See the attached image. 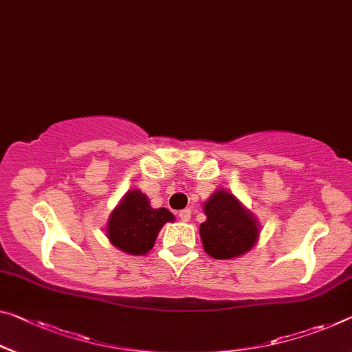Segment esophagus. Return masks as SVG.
I'll list each match as a JSON object with an SVG mask.
<instances>
[{"mask_svg": "<svg viewBox=\"0 0 352 352\" xmlns=\"http://www.w3.org/2000/svg\"><path fill=\"white\" fill-rule=\"evenodd\" d=\"M177 215H179V219H181L182 221H188V220L192 219V210H190V209H182L181 212L177 214Z\"/></svg>", "mask_w": 352, "mask_h": 352, "instance_id": "esophagus-1", "label": "esophagus"}]
</instances>
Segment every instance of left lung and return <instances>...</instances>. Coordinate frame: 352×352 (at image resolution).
Returning a JSON list of instances; mask_svg holds the SVG:
<instances>
[{
  "instance_id": "1",
  "label": "left lung",
  "mask_w": 352,
  "mask_h": 352,
  "mask_svg": "<svg viewBox=\"0 0 352 352\" xmlns=\"http://www.w3.org/2000/svg\"><path fill=\"white\" fill-rule=\"evenodd\" d=\"M206 221L199 225L204 252L215 259L244 255L256 244L259 225L234 195L219 188L204 203Z\"/></svg>"
}]
</instances>
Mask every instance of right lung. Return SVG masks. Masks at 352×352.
<instances>
[{
  "label": "right lung",
  "mask_w": 352,
  "mask_h": 352,
  "mask_svg": "<svg viewBox=\"0 0 352 352\" xmlns=\"http://www.w3.org/2000/svg\"><path fill=\"white\" fill-rule=\"evenodd\" d=\"M166 221H175V215L165 208L153 209L149 198L133 188L124 195L108 219L107 237L129 255H146Z\"/></svg>",
  "instance_id": "1"
}]
</instances>
